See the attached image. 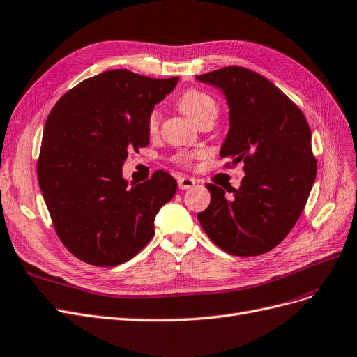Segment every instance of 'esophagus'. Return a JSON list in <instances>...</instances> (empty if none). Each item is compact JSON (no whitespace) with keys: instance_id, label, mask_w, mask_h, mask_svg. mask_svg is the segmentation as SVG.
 <instances>
[{"instance_id":"1","label":"esophagus","mask_w":357,"mask_h":357,"mask_svg":"<svg viewBox=\"0 0 357 357\" xmlns=\"http://www.w3.org/2000/svg\"><path fill=\"white\" fill-rule=\"evenodd\" d=\"M195 181L192 178H188V176H181L178 178V185L181 190H188V188H192L194 187Z\"/></svg>"}]
</instances>
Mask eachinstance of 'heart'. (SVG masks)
Here are the masks:
<instances>
[{"mask_svg": "<svg viewBox=\"0 0 357 357\" xmlns=\"http://www.w3.org/2000/svg\"><path fill=\"white\" fill-rule=\"evenodd\" d=\"M178 105L182 109V112L185 114L188 119H191L195 124H197L204 117H215L218 116V103L216 100L206 93L203 90L199 89H188L183 91V93L179 96ZM158 124H160V116L157 111H151L148 114L146 119V129L149 133H155L158 130ZM195 155L194 154H187V153H178L174 160L175 163L181 166H190L194 162Z\"/></svg>", "mask_w": 357, "mask_h": 357, "instance_id": "1", "label": "heart"}]
</instances>
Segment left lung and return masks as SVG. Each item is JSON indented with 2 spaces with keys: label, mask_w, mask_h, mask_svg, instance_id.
Returning a JSON list of instances; mask_svg holds the SVG:
<instances>
[{
  "label": "left lung",
  "mask_w": 357,
  "mask_h": 357,
  "mask_svg": "<svg viewBox=\"0 0 357 357\" xmlns=\"http://www.w3.org/2000/svg\"><path fill=\"white\" fill-rule=\"evenodd\" d=\"M220 87L229 107V132L221 146L224 167L243 163L233 197L206 183L209 208L197 215L213 243L236 257L270 252L303 213L317 174L312 130L303 111L266 77L225 66L195 77Z\"/></svg>",
  "instance_id": "left-lung-1"
}]
</instances>
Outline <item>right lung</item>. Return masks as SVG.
Segmentation results:
<instances>
[{
    "label": "right lung",
    "mask_w": 357,
    "mask_h": 357,
    "mask_svg": "<svg viewBox=\"0 0 357 357\" xmlns=\"http://www.w3.org/2000/svg\"><path fill=\"white\" fill-rule=\"evenodd\" d=\"M176 83L111 70L68 90L50 111L38 183L57 237L78 259L114 267L153 238L154 218L178 183L157 170L129 188L121 166L130 149L149 144L148 114Z\"/></svg>",
    "instance_id": "add662e5"
}]
</instances>
